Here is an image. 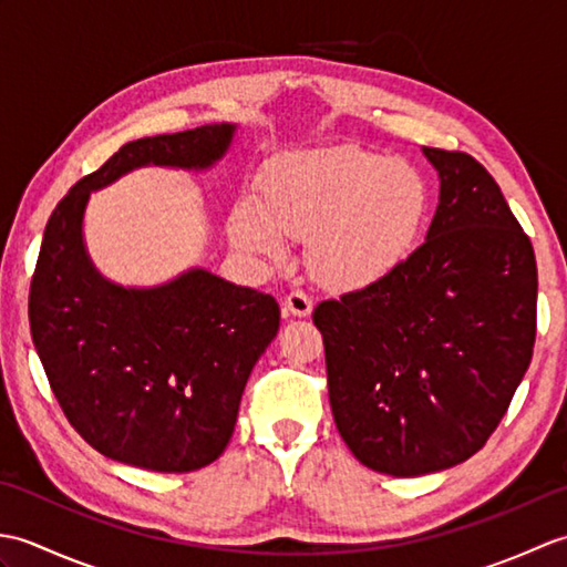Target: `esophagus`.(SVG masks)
<instances>
[{
	"instance_id": "1",
	"label": "esophagus",
	"mask_w": 567,
	"mask_h": 567,
	"mask_svg": "<svg viewBox=\"0 0 567 567\" xmlns=\"http://www.w3.org/2000/svg\"><path fill=\"white\" fill-rule=\"evenodd\" d=\"M311 307H315V302H311V297L305 290H292L285 297V311H290L295 317H307Z\"/></svg>"
}]
</instances>
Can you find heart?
I'll return each instance as SVG.
<instances>
[{"label": "heart", "mask_w": 567, "mask_h": 567, "mask_svg": "<svg viewBox=\"0 0 567 567\" xmlns=\"http://www.w3.org/2000/svg\"><path fill=\"white\" fill-rule=\"evenodd\" d=\"M431 192L402 161L358 148L295 155L262 179V209L231 214L238 246L282 258L285 236L309 238V262L336 287H365L400 268L424 228Z\"/></svg>", "instance_id": "obj_1"}]
</instances>
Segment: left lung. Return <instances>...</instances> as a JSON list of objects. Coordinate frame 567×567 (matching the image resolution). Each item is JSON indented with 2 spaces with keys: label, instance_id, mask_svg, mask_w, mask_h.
<instances>
[{
  "label": "left lung",
  "instance_id": "obj_1",
  "mask_svg": "<svg viewBox=\"0 0 567 567\" xmlns=\"http://www.w3.org/2000/svg\"><path fill=\"white\" fill-rule=\"evenodd\" d=\"M441 177L426 240L363 290L317 305L336 429L394 477L475 455L507 414L536 341L534 246L485 165L424 148Z\"/></svg>",
  "mask_w": 567,
  "mask_h": 567
}]
</instances>
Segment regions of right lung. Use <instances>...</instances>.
Here are the masks:
<instances>
[{"label": "right lung", "mask_w": 567, "mask_h": 567, "mask_svg": "<svg viewBox=\"0 0 567 567\" xmlns=\"http://www.w3.org/2000/svg\"><path fill=\"white\" fill-rule=\"evenodd\" d=\"M231 136V124H214L124 143L70 187L45 224L29 292L31 339L72 429L112 461L155 473L214 463L250 370L280 329V307L207 270L153 290L104 280L82 244L84 204L141 165L209 167Z\"/></svg>", "instance_id": "1"}]
</instances>
